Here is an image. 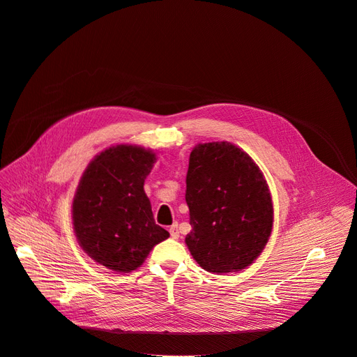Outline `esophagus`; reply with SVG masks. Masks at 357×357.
Listing matches in <instances>:
<instances>
[{"label": "esophagus", "instance_id": "esophagus-1", "mask_svg": "<svg viewBox=\"0 0 357 357\" xmlns=\"http://www.w3.org/2000/svg\"><path fill=\"white\" fill-rule=\"evenodd\" d=\"M169 234H171V238L172 239H178L179 238V229H178V225H172L169 228Z\"/></svg>", "mask_w": 357, "mask_h": 357}]
</instances>
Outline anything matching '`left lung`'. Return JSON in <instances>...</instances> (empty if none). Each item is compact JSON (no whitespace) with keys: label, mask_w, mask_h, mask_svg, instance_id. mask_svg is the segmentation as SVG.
I'll return each instance as SVG.
<instances>
[{"label":"left lung","mask_w":357,"mask_h":357,"mask_svg":"<svg viewBox=\"0 0 357 357\" xmlns=\"http://www.w3.org/2000/svg\"><path fill=\"white\" fill-rule=\"evenodd\" d=\"M185 199L192 226L185 242L202 269H245L268 243L273 222L268 183L235 145L209 142L192 149Z\"/></svg>","instance_id":"1"}]
</instances>
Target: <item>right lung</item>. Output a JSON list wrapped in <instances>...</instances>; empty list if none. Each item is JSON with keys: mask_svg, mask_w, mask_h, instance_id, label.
Returning a JSON list of instances; mask_svg holds the SVG:
<instances>
[{"mask_svg": "<svg viewBox=\"0 0 357 357\" xmlns=\"http://www.w3.org/2000/svg\"><path fill=\"white\" fill-rule=\"evenodd\" d=\"M155 153L118 145L85 169L73 202V220L82 249L108 269L131 272L169 234L155 223L144 182Z\"/></svg>", "mask_w": 357, "mask_h": 357, "instance_id": "1", "label": "right lung"}]
</instances>
